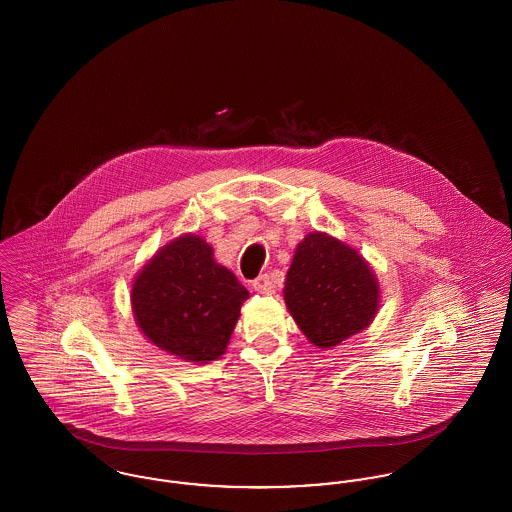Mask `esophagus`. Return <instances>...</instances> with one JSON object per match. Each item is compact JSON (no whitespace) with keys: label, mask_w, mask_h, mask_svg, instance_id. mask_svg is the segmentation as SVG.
<instances>
[{"label":"esophagus","mask_w":512,"mask_h":512,"mask_svg":"<svg viewBox=\"0 0 512 512\" xmlns=\"http://www.w3.org/2000/svg\"><path fill=\"white\" fill-rule=\"evenodd\" d=\"M253 290L259 293H272L274 292V284H272V280H270V276L268 274H261L257 280H253Z\"/></svg>","instance_id":"34e87169"}]
</instances>
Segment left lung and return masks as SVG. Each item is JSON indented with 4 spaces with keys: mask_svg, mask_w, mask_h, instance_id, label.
Masks as SVG:
<instances>
[{
    "mask_svg": "<svg viewBox=\"0 0 512 512\" xmlns=\"http://www.w3.org/2000/svg\"><path fill=\"white\" fill-rule=\"evenodd\" d=\"M284 301L305 338L330 349L370 326L380 309V284L355 247L311 232L295 247Z\"/></svg>",
    "mask_w": 512,
    "mask_h": 512,
    "instance_id": "obj_1",
    "label": "left lung"
}]
</instances>
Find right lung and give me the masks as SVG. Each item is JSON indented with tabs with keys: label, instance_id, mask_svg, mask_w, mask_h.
Listing matches in <instances>:
<instances>
[{
	"label": "right lung",
	"instance_id": "add662e5",
	"mask_svg": "<svg viewBox=\"0 0 512 512\" xmlns=\"http://www.w3.org/2000/svg\"><path fill=\"white\" fill-rule=\"evenodd\" d=\"M249 292L219 265L201 236L182 234L163 245L136 274L132 313L147 340L184 363L217 361Z\"/></svg>",
	"mask_w": 512,
	"mask_h": 512
}]
</instances>
